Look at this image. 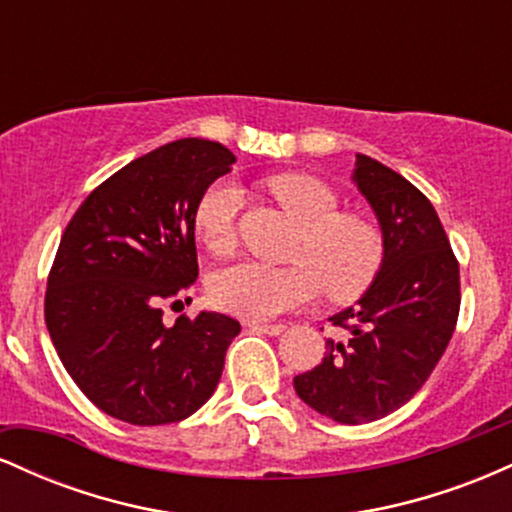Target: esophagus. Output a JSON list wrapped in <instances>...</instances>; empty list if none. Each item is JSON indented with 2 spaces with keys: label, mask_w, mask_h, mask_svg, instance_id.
Wrapping results in <instances>:
<instances>
[{
  "label": "esophagus",
  "mask_w": 512,
  "mask_h": 512,
  "mask_svg": "<svg viewBox=\"0 0 512 512\" xmlns=\"http://www.w3.org/2000/svg\"><path fill=\"white\" fill-rule=\"evenodd\" d=\"M248 327L250 330H255V332H262V334H269V337H276V334H281L286 330L284 325H267V322H248Z\"/></svg>",
  "instance_id": "1"
}]
</instances>
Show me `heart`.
<instances>
[{"label": "heart", "mask_w": 512, "mask_h": 512, "mask_svg": "<svg viewBox=\"0 0 512 512\" xmlns=\"http://www.w3.org/2000/svg\"><path fill=\"white\" fill-rule=\"evenodd\" d=\"M276 202L303 226L293 257L301 262L274 267L236 262L209 279V298L226 313L269 320L313 301L322 289L334 301H351L373 284L383 264V240L375 226L354 214H339V199L322 180L281 173L267 180ZM243 190L236 180L211 182L197 199L192 231L202 248L226 255L236 238Z\"/></svg>", "instance_id": "1"}]
</instances>
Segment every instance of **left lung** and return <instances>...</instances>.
Masks as SVG:
<instances>
[{"label":"left lung","instance_id":"8db88e82","mask_svg":"<svg viewBox=\"0 0 512 512\" xmlns=\"http://www.w3.org/2000/svg\"><path fill=\"white\" fill-rule=\"evenodd\" d=\"M351 182L378 221L383 264L334 325L322 363L293 378L310 409L337 424H368L407 404L443 356L460 313V267L436 209L407 178L356 154Z\"/></svg>","mask_w":512,"mask_h":512}]
</instances>
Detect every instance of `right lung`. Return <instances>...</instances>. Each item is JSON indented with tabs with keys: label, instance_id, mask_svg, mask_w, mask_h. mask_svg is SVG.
I'll return each mask as SVG.
<instances>
[{
	"label": "right lung",
	"instance_id": "right-lung-1",
	"mask_svg": "<svg viewBox=\"0 0 512 512\" xmlns=\"http://www.w3.org/2000/svg\"><path fill=\"white\" fill-rule=\"evenodd\" d=\"M236 156L178 139L110 175L64 231L45 293V325L79 390L134 426L187 419L214 395L240 332L202 310L163 325L161 303L197 281L192 214Z\"/></svg>",
	"mask_w": 512,
	"mask_h": 512
}]
</instances>
